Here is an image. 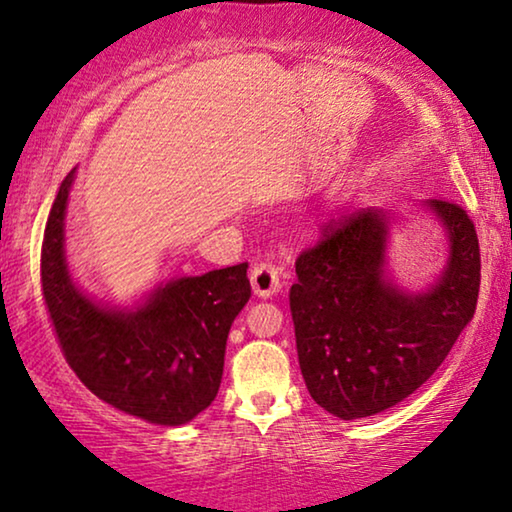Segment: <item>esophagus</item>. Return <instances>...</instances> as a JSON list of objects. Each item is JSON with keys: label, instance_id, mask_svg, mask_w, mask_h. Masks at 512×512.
<instances>
[{"label": "esophagus", "instance_id": "34e87169", "mask_svg": "<svg viewBox=\"0 0 512 512\" xmlns=\"http://www.w3.org/2000/svg\"><path fill=\"white\" fill-rule=\"evenodd\" d=\"M251 286L254 293L261 298H270L282 289V277H279V268L272 261H261L251 270Z\"/></svg>", "mask_w": 512, "mask_h": 512}]
</instances>
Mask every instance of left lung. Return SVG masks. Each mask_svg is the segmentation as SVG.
Here are the masks:
<instances>
[{"instance_id": "left-lung-1", "label": "left lung", "mask_w": 512, "mask_h": 512, "mask_svg": "<svg viewBox=\"0 0 512 512\" xmlns=\"http://www.w3.org/2000/svg\"><path fill=\"white\" fill-rule=\"evenodd\" d=\"M426 207L443 223L450 261L426 293H405L384 275L389 216L356 209L321 226L296 258L291 286L298 361L307 391L340 419H361L422 387L473 319L480 244L471 216L452 200Z\"/></svg>"}]
</instances>
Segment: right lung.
<instances>
[{"label": "right lung", "mask_w": 512, "mask_h": 512, "mask_svg": "<svg viewBox=\"0 0 512 512\" xmlns=\"http://www.w3.org/2000/svg\"><path fill=\"white\" fill-rule=\"evenodd\" d=\"M72 181L74 170L60 184L41 242V291L62 354L104 403L151 424L191 422L219 391L228 331L251 296L249 263L174 279L135 310L100 307L67 270Z\"/></svg>", "instance_id": "add662e5"}]
</instances>
